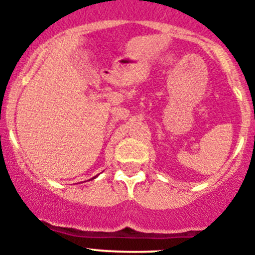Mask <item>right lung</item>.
<instances>
[{
	"mask_svg": "<svg viewBox=\"0 0 255 255\" xmlns=\"http://www.w3.org/2000/svg\"><path fill=\"white\" fill-rule=\"evenodd\" d=\"M93 179H96V177H93ZM91 180H92V179H91Z\"/></svg>",
	"mask_w": 255,
	"mask_h": 255,
	"instance_id": "obj_1",
	"label": "right lung"
}]
</instances>
